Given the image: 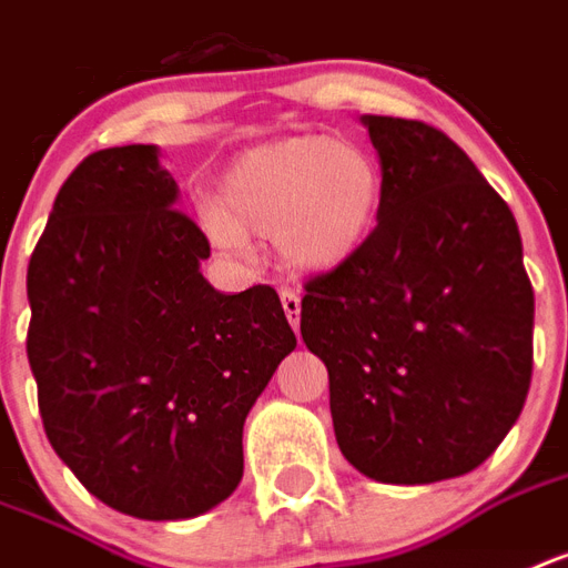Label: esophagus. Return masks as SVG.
Masks as SVG:
<instances>
[{
    "label": "esophagus",
    "mask_w": 568,
    "mask_h": 568,
    "mask_svg": "<svg viewBox=\"0 0 568 568\" xmlns=\"http://www.w3.org/2000/svg\"><path fill=\"white\" fill-rule=\"evenodd\" d=\"M280 300H283V312H285V317H288V324H292V329L297 332V326H300V297H297V292H292V288H283V292H280Z\"/></svg>",
    "instance_id": "obj_1"
}]
</instances>
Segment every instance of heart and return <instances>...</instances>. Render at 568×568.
<instances>
[{
    "label": "heart",
    "mask_w": 568,
    "mask_h": 568,
    "mask_svg": "<svg viewBox=\"0 0 568 568\" xmlns=\"http://www.w3.org/2000/svg\"><path fill=\"white\" fill-rule=\"evenodd\" d=\"M385 178L376 156L356 142L292 136L247 151L221 180V204L201 224L221 251H247V233L274 230L292 268L329 271L371 236L382 212Z\"/></svg>",
    "instance_id": "obj_1"
}]
</instances>
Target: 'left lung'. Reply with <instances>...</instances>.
<instances>
[{
  "instance_id": "1",
  "label": "left lung",
  "mask_w": 568,
  "mask_h": 568,
  "mask_svg": "<svg viewBox=\"0 0 568 568\" xmlns=\"http://www.w3.org/2000/svg\"><path fill=\"white\" fill-rule=\"evenodd\" d=\"M379 224L306 283L300 332L329 371L344 458L382 484L473 473L523 412L534 288L510 206L444 131L362 116Z\"/></svg>"
}]
</instances>
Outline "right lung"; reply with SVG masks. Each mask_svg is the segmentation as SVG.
Returning <instances> with one entry per match:
<instances>
[{
	"mask_svg": "<svg viewBox=\"0 0 568 568\" xmlns=\"http://www.w3.org/2000/svg\"><path fill=\"white\" fill-rule=\"evenodd\" d=\"M156 145L95 151L29 262V364L45 437L136 519H192L236 490L242 428L294 347L271 285L221 294Z\"/></svg>",
	"mask_w": 568,
	"mask_h": 568,
	"instance_id": "right-lung-1",
	"label": "right lung"
}]
</instances>
